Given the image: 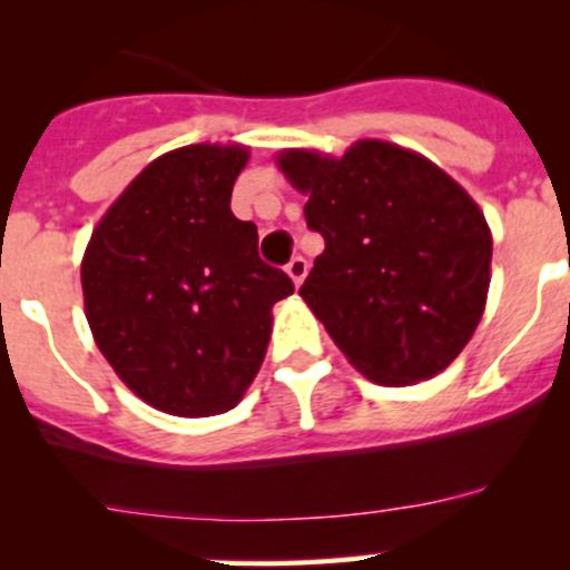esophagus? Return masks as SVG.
<instances>
[{
    "label": "esophagus",
    "mask_w": 570,
    "mask_h": 570,
    "mask_svg": "<svg viewBox=\"0 0 570 570\" xmlns=\"http://www.w3.org/2000/svg\"><path fill=\"white\" fill-rule=\"evenodd\" d=\"M286 273H289V278L295 281V286H301L303 278H306V273H308V262L303 256H295L289 264H286Z\"/></svg>",
    "instance_id": "esophagus-1"
}]
</instances>
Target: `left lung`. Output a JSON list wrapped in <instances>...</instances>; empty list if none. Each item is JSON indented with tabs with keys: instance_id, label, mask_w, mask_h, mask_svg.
Segmentation results:
<instances>
[{
	"instance_id": "1",
	"label": "left lung",
	"mask_w": 570,
	"mask_h": 570,
	"mask_svg": "<svg viewBox=\"0 0 570 570\" xmlns=\"http://www.w3.org/2000/svg\"><path fill=\"white\" fill-rule=\"evenodd\" d=\"M278 168L322 234L301 297L350 364L381 386L428 381L461 355L485 312L491 228L422 154L358 140L333 159L289 148Z\"/></svg>"
}]
</instances>
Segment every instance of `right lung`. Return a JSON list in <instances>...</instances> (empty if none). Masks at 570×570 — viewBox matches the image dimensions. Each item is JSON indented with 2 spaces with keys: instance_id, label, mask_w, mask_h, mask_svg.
I'll return each instance as SVG.
<instances>
[{
  "instance_id": "obj_1",
  "label": "right lung",
  "mask_w": 570,
  "mask_h": 570,
  "mask_svg": "<svg viewBox=\"0 0 570 570\" xmlns=\"http://www.w3.org/2000/svg\"><path fill=\"white\" fill-rule=\"evenodd\" d=\"M245 146H184L154 159L96 226L82 258L85 317L115 375L174 416H215L243 400L295 292L258 258L232 189Z\"/></svg>"
}]
</instances>
